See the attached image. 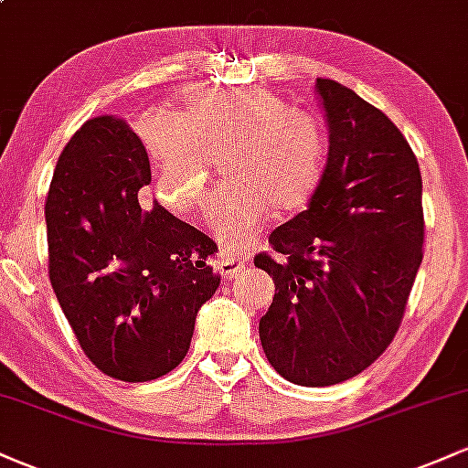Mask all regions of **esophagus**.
<instances>
[{"label":"esophagus","instance_id":"34e87169","mask_svg":"<svg viewBox=\"0 0 468 468\" xmlns=\"http://www.w3.org/2000/svg\"><path fill=\"white\" fill-rule=\"evenodd\" d=\"M244 268L246 260H241V257H233L229 255V252H222V255H219V272H222L224 279H229V282L233 277H238Z\"/></svg>","mask_w":468,"mask_h":468}]
</instances>
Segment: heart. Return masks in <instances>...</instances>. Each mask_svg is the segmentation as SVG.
Instances as JSON below:
<instances>
[{"label":"heart","instance_id":"heart-1","mask_svg":"<svg viewBox=\"0 0 468 468\" xmlns=\"http://www.w3.org/2000/svg\"><path fill=\"white\" fill-rule=\"evenodd\" d=\"M136 132L158 197L174 211L202 202L219 158L227 180L208 197L207 218L229 252L249 249L275 211L302 208L324 169L319 122L261 88H191L178 112H149Z\"/></svg>","mask_w":468,"mask_h":468}]
</instances>
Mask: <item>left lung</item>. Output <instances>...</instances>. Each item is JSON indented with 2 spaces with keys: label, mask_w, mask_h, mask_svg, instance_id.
I'll list each match as a JSON object with an SVG mask.
<instances>
[{
  "label": "left lung",
  "mask_w": 468,
  "mask_h": 468,
  "mask_svg": "<svg viewBox=\"0 0 468 468\" xmlns=\"http://www.w3.org/2000/svg\"><path fill=\"white\" fill-rule=\"evenodd\" d=\"M330 152L310 204L271 233L255 266L275 282L260 321L268 363L303 388L361 374L399 332L422 261L420 166L388 116L316 79Z\"/></svg>",
  "instance_id": "left-lung-1"
}]
</instances>
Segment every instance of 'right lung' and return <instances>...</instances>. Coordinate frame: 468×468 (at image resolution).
<instances>
[{"instance_id":"obj_1","label":"right lung","mask_w":468,"mask_h":468,"mask_svg":"<svg viewBox=\"0 0 468 468\" xmlns=\"http://www.w3.org/2000/svg\"><path fill=\"white\" fill-rule=\"evenodd\" d=\"M152 182L122 118L85 121L58 155L46 200L48 272L80 350L101 372L144 383L178 367L219 277L218 244L138 191Z\"/></svg>"}]
</instances>
